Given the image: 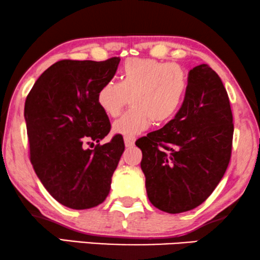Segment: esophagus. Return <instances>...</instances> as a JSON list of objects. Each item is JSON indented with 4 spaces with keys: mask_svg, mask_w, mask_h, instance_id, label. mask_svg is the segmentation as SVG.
Returning a JSON list of instances; mask_svg holds the SVG:
<instances>
[{
    "mask_svg": "<svg viewBox=\"0 0 260 260\" xmlns=\"http://www.w3.org/2000/svg\"><path fill=\"white\" fill-rule=\"evenodd\" d=\"M135 141H136V138H135L134 136H125V137H124V143H125L126 148L133 147V145L135 144Z\"/></svg>",
    "mask_w": 260,
    "mask_h": 260,
    "instance_id": "obj_1",
    "label": "esophagus"
}]
</instances>
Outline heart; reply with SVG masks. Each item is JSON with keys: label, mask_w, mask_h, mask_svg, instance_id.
Segmentation results:
<instances>
[{"label": "heart", "mask_w": 260, "mask_h": 260, "mask_svg": "<svg viewBox=\"0 0 260 260\" xmlns=\"http://www.w3.org/2000/svg\"><path fill=\"white\" fill-rule=\"evenodd\" d=\"M189 87L187 71L176 62L131 58L120 69L119 81L108 80L98 88L95 101L109 117H117L130 98L133 108L113 123V133L134 136L150 126L151 120L172 119L183 104Z\"/></svg>", "instance_id": "obj_1"}]
</instances>
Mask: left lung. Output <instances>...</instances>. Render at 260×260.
Returning a JSON list of instances; mask_svg holds the SVG:
<instances>
[{"label": "left lung", "instance_id": "8db88e82", "mask_svg": "<svg viewBox=\"0 0 260 260\" xmlns=\"http://www.w3.org/2000/svg\"><path fill=\"white\" fill-rule=\"evenodd\" d=\"M188 77L174 119L136 142L149 200L172 214L198 207L213 193L232 152L233 116L221 79L206 63Z\"/></svg>", "mask_w": 260, "mask_h": 260}]
</instances>
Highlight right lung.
I'll return each mask as SVG.
<instances>
[{
	"instance_id": "1",
	"label": "right lung",
	"mask_w": 260,
	"mask_h": 260,
	"mask_svg": "<svg viewBox=\"0 0 260 260\" xmlns=\"http://www.w3.org/2000/svg\"><path fill=\"white\" fill-rule=\"evenodd\" d=\"M119 61L117 56L60 60L39 77L24 103L31 165L48 193L69 208H92L105 200L125 148L118 135L94 149L86 147L111 129L95 95Z\"/></svg>"
}]
</instances>
